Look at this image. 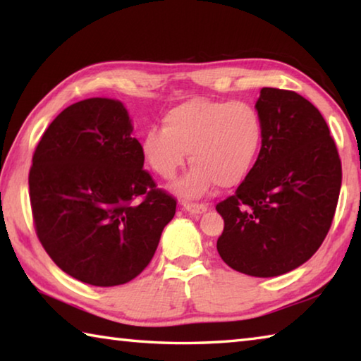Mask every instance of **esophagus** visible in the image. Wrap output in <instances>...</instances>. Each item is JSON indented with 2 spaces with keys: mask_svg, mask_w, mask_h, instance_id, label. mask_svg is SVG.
<instances>
[{
  "mask_svg": "<svg viewBox=\"0 0 361 361\" xmlns=\"http://www.w3.org/2000/svg\"><path fill=\"white\" fill-rule=\"evenodd\" d=\"M183 207H185V210L192 213V215H200V213H204L209 210V205L205 204H189V202H185L183 204Z\"/></svg>",
  "mask_w": 361,
  "mask_h": 361,
  "instance_id": "1",
  "label": "esophagus"
}]
</instances>
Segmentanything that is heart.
<instances>
[{"label": "heart", "instance_id": "obj_1", "mask_svg": "<svg viewBox=\"0 0 361 361\" xmlns=\"http://www.w3.org/2000/svg\"><path fill=\"white\" fill-rule=\"evenodd\" d=\"M262 145V121L245 102L192 99L164 114L162 129L142 138L146 166L173 180L186 161L191 169L176 183L183 197H200L218 185L237 186L253 169Z\"/></svg>", "mask_w": 361, "mask_h": 361}]
</instances>
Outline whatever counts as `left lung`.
I'll list each match as a JSON object with an SVG mask.
<instances>
[{
    "label": "left lung",
    "instance_id": "left-lung-1",
    "mask_svg": "<svg viewBox=\"0 0 361 361\" xmlns=\"http://www.w3.org/2000/svg\"><path fill=\"white\" fill-rule=\"evenodd\" d=\"M256 111L259 156L235 194L216 205L224 219L216 248L234 271L277 277L304 264L325 240L342 169L325 119L304 97L262 87Z\"/></svg>",
    "mask_w": 361,
    "mask_h": 361
}]
</instances>
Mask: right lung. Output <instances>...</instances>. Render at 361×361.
Instances as JSON below:
<instances>
[{
  "label": "right lung",
  "instance_id": "obj_1",
  "mask_svg": "<svg viewBox=\"0 0 361 361\" xmlns=\"http://www.w3.org/2000/svg\"><path fill=\"white\" fill-rule=\"evenodd\" d=\"M121 102L87 99L42 133L30 169L36 235L68 276L94 286L130 282L149 264L176 200L143 169Z\"/></svg>",
  "mask_w": 361,
  "mask_h": 361
}]
</instances>
